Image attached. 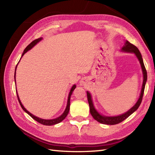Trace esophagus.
I'll list each match as a JSON object with an SVG mask.
<instances>
[{"label":"esophagus","mask_w":155,"mask_h":155,"mask_svg":"<svg viewBox=\"0 0 155 155\" xmlns=\"http://www.w3.org/2000/svg\"><path fill=\"white\" fill-rule=\"evenodd\" d=\"M84 80H82L81 81V84H84Z\"/></svg>","instance_id":"1"}]
</instances>
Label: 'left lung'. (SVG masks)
Here are the masks:
<instances>
[{
	"instance_id": "1",
	"label": "left lung",
	"mask_w": 155,
	"mask_h": 155,
	"mask_svg": "<svg viewBox=\"0 0 155 155\" xmlns=\"http://www.w3.org/2000/svg\"><path fill=\"white\" fill-rule=\"evenodd\" d=\"M121 51L123 52H133V53L135 54L137 57L138 58V59H139L141 68H142L143 73V83L142 86V89H141L140 97L139 98V100H138V101L137 102V103L134 104L130 110H128V111H127V113H125L121 115H119V116H116V117L103 116V115H101L98 113L94 107L91 94L87 91V94L88 104H89V107H90V113L95 120L98 122H99V123L102 124L113 125V124H117L121 123V122H123L124 120L126 119V118L129 117L131 114H133L134 111L138 109V108L139 107L141 102H142V100H143L144 87H145V84L147 80V72L146 71L145 67H144L142 55H141L139 50L138 49V48L136 47V46L131 44L130 42H129L128 41L125 42V44L123 47V48H122Z\"/></svg>"
}]
</instances>
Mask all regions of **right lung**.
Here are the masks:
<instances>
[{"instance_id":"1","label":"right lung","mask_w":155,"mask_h":155,"mask_svg":"<svg viewBox=\"0 0 155 155\" xmlns=\"http://www.w3.org/2000/svg\"><path fill=\"white\" fill-rule=\"evenodd\" d=\"M41 40H42V38H39L36 39V40L33 41L32 42H31V43L29 44L27 47H26V48L24 50V52H22V57L26 53V52H27L28 51L30 50V49H31L32 47H34V46H35V45H37V44L38 43V42L39 41H41ZM16 67H17V65L16 66L15 72V82H16V81H15V74H16ZM75 88H76V85H75V84H74L73 86H72V87L71 88L70 93H69V94H68L67 107H66V109H65L64 113H62V114L61 115L60 117H58V118H54V119H51V120L42 119V118H38V117H35V116H34L33 114H32L31 113H29V112H28L27 109H26V108H25L24 107H23V105L22 104L21 101H20V99H19V97H18V95L17 92H16V95H17V98H18V102H19L20 104H21V106L22 108L26 112V113H27L28 114L30 115V116H31L32 118H33V119H35L36 121H37L38 123H41V124H43V125H47V126H51V125H54V124H58V123H61V122L64 119V118H66V117L67 116V114H68V112H69V109H70V100H71V94H72V92H73V91L74 90Z\"/></svg>"}]
</instances>
